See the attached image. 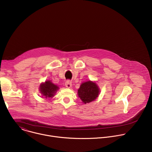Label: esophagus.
I'll return each instance as SVG.
<instances>
[{
    "mask_svg": "<svg viewBox=\"0 0 152 152\" xmlns=\"http://www.w3.org/2000/svg\"><path fill=\"white\" fill-rule=\"evenodd\" d=\"M65 85H66V86L67 88H71V87H72V82H71L70 80H67V81H66V83H65Z\"/></svg>",
    "mask_w": 152,
    "mask_h": 152,
    "instance_id": "obj_1",
    "label": "esophagus"
}]
</instances>
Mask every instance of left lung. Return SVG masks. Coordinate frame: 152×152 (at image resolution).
Masks as SVG:
<instances>
[{
  "mask_svg": "<svg viewBox=\"0 0 152 152\" xmlns=\"http://www.w3.org/2000/svg\"><path fill=\"white\" fill-rule=\"evenodd\" d=\"M100 89L97 85L92 81L83 82L78 90L77 94L85 104L94 101L98 97Z\"/></svg>",
  "mask_w": 152,
  "mask_h": 152,
  "instance_id": "1",
  "label": "left lung"
}]
</instances>
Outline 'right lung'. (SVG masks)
<instances>
[{
    "mask_svg": "<svg viewBox=\"0 0 152 152\" xmlns=\"http://www.w3.org/2000/svg\"><path fill=\"white\" fill-rule=\"evenodd\" d=\"M58 89V86L50 80H47L39 85L40 93L46 99L52 98Z\"/></svg>",
    "mask_w": 152,
    "mask_h": 152,
    "instance_id": "1",
    "label": "right lung"
}]
</instances>
